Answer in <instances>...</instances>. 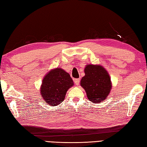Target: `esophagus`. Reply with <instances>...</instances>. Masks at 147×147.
Segmentation results:
<instances>
[{"instance_id":"obj_1","label":"esophagus","mask_w":147,"mask_h":147,"mask_svg":"<svg viewBox=\"0 0 147 147\" xmlns=\"http://www.w3.org/2000/svg\"><path fill=\"white\" fill-rule=\"evenodd\" d=\"M74 83H75L76 85H78L79 84H80V80L79 78L74 79Z\"/></svg>"}]
</instances>
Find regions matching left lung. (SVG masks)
I'll use <instances>...</instances> for the list:
<instances>
[{"label":"left lung","instance_id":"left-lung-1","mask_svg":"<svg viewBox=\"0 0 147 147\" xmlns=\"http://www.w3.org/2000/svg\"><path fill=\"white\" fill-rule=\"evenodd\" d=\"M84 71L85 75L81 80V86L85 89L90 101L101 103L107 97L112 88L110 76L100 65L87 64Z\"/></svg>","mask_w":147,"mask_h":147}]
</instances>
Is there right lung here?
<instances>
[{
    "instance_id": "add662e5",
    "label": "right lung",
    "mask_w": 147,
    "mask_h": 147,
    "mask_svg": "<svg viewBox=\"0 0 147 147\" xmlns=\"http://www.w3.org/2000/svg\"><path fill=\"white\" fill-rule=\"evenodd\" d=\"M73 85L69 74L58 67L50 71L43 78L40 93L47 104L56 106L64 100L68 89Z\"/></svg>"
}]
</instances>
